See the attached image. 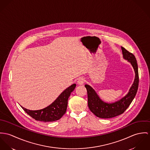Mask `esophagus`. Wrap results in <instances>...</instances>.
<instances>
[{"label":"esophagus","instance_id":"esophagus-1","mask_svg":"<svg viewBox=\"0 0 150 150\" xmlns=\"http://www.w3.org/2000/svg\"><path fill=\"white\" fill-rule=\"evenodd\" d=\"M84 82V79L83 78H80L78 79L77 83L79 85H82Z\"/></svg>","mask_w":150,"mask_h":150}]
</instances>
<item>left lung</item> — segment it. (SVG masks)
I'll return each instance as SVG.
<instances>
[{"label": "left lung", "mask_w": 150, "mask_h": 150, "mask_svg": "<svg viewBox=\"0 0 150 150\" xmlns=\"http://www.w3.org/2000/svg\"><path fill=\"white\" fill-rule=\"evenodd\" d=\"M121 50L123 58L131 63L135 74L133 84L125 96L115 102L108 103L101 100L90 85L84 86L87 91L88 106L90 111L99 118H110L122 114L132 102L138 89L139 74L136 59L132 53L122 47Z\"/></svg>", "instance_id": "left-lung-1"}]
</instances>
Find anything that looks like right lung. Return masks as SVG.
Wrapping results in <instances>:
<instances>
[{"instance_id": "obj_1", "label": "right lung", "mask_w": 150, "mask_h": 150, "mask_svg": "<svg viewBox=\"0 0 150 150\" xmlns=\"http://www.w3.org/2000/svg\"><path fill=\"white\" fill-rule=\"evenodd\" d=\"M75 87L76 84H73L68 87L50 105L42 109L30 110L21 107L28 115L35 120L45 122L58 120L66 112L68 98Z\"/></svg>"}]
</instances>
